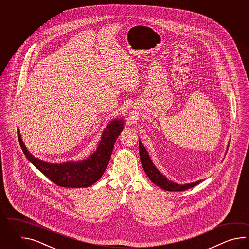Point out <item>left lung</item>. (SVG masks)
I'll return each instance as SVG.
<instances>
[{
    "instance_id": "obj_1",
    "label": "left lung",
    "mask_w": 249,
    "mask_h": 249,
    "mask_svg": "<svg viewBox=\"0 0 249 249\" xmlns=\"http://www.w3.org/2000/svg\"><path fill=\"white\" fill-rule=\"evenodd\" d=\"M139 150H140V158H141V162L142 164L143 169L148 175V178L150 179V180H152V182L155 183L156 185L159 186L164 191H186L190 188L196 186V184H198L201 181V180H197L196 182H191V183H187V184L182 185V184L175 183L174 181L167 180V178H165L164 175H162L159 170L156 168V166L154 165L151 159H149V156H148L147 150L143 147V145L141 142H139Z\"/></svg>"
}]
</instances>
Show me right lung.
Listing matches in <instances>:
<instances>
[{"label": "right lung", "instance_id": "1", "mask_svg": "<svg viewBox=\"0 0 249 249\" xmlns=\"http://www.w3.org/2000/svg\"><path fill=\"white\" fill-rule=\"evenodd\" d=\"M123 129L122 119L113 120L102 133L101 142L94 153L84 161L63 164H50L35 158L25 147L19 132L18 137L27 159L55 184L66 188H85L95 183L104 174L117 138Z\"/></svg>", "mask_w": 249, "mask_h": 249}]
</instances>
